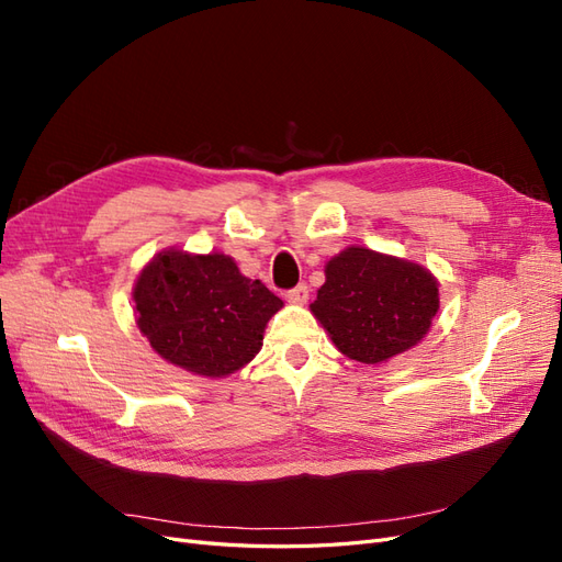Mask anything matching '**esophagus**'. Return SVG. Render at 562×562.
Segmentation results:
<instances>
[{
  "label": "esophagus",
  "mask_w": 562,
  "mask_h": 562,
  "mask_svg": "<svg viewBox=\"0 0 562 562\" xmlns=\"http://www.w3.org/2000/svg\"><path fill=\"white\" fill-rule=\"evenodd\" d=\"M288 302L291 304H307V300H310V288L304 285V283H300V285H295L293 291H288Z\"/></svg>",
  "instance_id": "1"
}]
</instances>
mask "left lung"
Returning a JSON list of instances; mask_svg holds the SVG:
<instances>
[{
    "instance_id": "8db88e82",
    "label": "left lung",
    "mask_w": 562,
    "mask_h": 562,
    "mask_svg": "<svg viewBox=\"0 0 562 562\" xmlns=\"http://www.w3.org/2000/svg\"><path fill=\"white\" fill-rule=\"evenodd\" d=\"M323 271L310 310L347 359L380 366L427 337L440 307V283L427 267L349 246Z\"/></svg>"
}]
</instances>
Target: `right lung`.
<instances>
[{
  "label": "right lung",
  "mask_w": 562,
  "mask_h": 562,
  "mask_svg": "<svg viewBox=\"0 0 562 562\" xmlns=\"http://www.w3.org/2000/svg\"><path fill=\"white\" fill-rule=\"evenodd\" d=\"M283 307L225 252H157L133 285V314L164 361L199 378H227L262 349L269 318Z\"/></svg>",
  "instance_id": "1"
}]
</instances>
